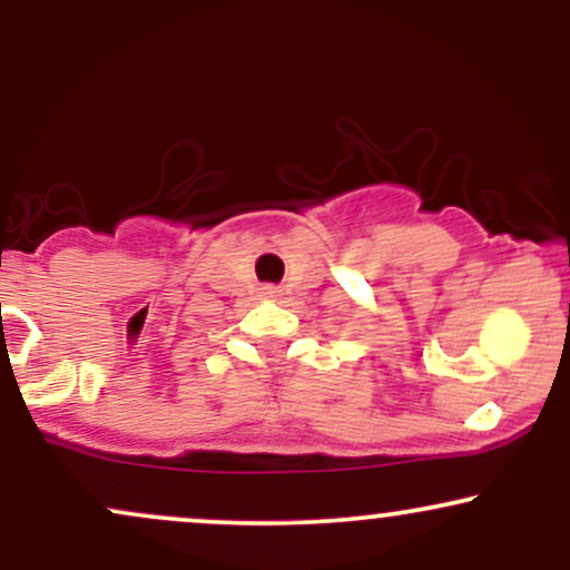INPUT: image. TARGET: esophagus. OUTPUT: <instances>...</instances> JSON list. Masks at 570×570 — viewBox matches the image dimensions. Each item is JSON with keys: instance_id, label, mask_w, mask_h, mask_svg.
<instances>
[{"instance_id": "34e87169", "label": "esophagus", "mask_w": 570, "mask_h": 570, "mask_svg": "<svg viewBox=\"0 0 570 570\" xmlns=\"http://www.w3.org/2000/svg\"><path fill=\"white\" fill-rule=\"evenodd\" d=\"M265 294H267V297H278V289H276V286H265Z\"/></svg>"}]
</instances>
